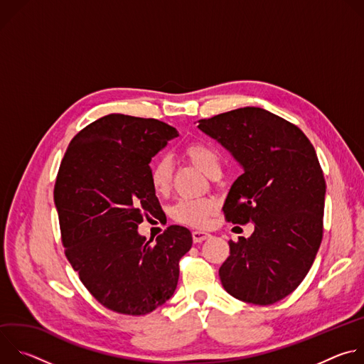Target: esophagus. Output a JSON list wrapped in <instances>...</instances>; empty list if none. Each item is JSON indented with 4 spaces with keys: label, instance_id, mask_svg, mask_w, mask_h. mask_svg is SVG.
Wrapping results in <instances>:
<instances>
[{
    "label": "esophagus",
    "instance_id": "obj_1",
    "mask_svg": "<svg viewBox=\"0 0 364 364\" xmlns=\"http://www.w3.org/2000/svg\"><path fill=\"white\" fill-rule=\"evenodd\" d=\"M191 236H193L194 243H200V242L205 240V239L209 237L210 235H209V233H205V232H201V230H194V232L191 233Z\"/></svg>",
    "mask_w": 364,
    "mask_h": 364
}]
</instances>
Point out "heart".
Here are the masks:
<instances>
[{
  "instance_id": "obj_1",
  "label": "heart",
  "mask_w": 364,
  "mask_h": 364,
  "mask_svg": "<svg viewBox=\"0 0 364 364\" xmlns=\"http://www.w3.org/2000/svg\"><path fill=\"white\" fill-rule=\"evenodd\" d=\"M186 157L205 176H212L220 170V157L218 151L203 142H193L184 149ZM173 180V163L168 157H160L149 167V183L157 194L168 191ZM216 209L212 198H181L171 209V218L188 226H203Z\"/></svg>"
}]
</instances>
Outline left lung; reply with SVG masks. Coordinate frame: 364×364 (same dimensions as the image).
Instances as JSON below:
<instances>
[{
	"label": "left lung",
	"mask_w": 364,
	"mask_h": 364,
	"mask_svg": "<svg viewBox=\"0 0 364 364\" xmlns=\"http://www.w3.org/2000/svg\"><path fill=\"white\" fill-rule=\"evenodd\" d=\"M197 128L243 170L223 204L226 219L255 225L250 237L229 242L222 285L236 299L271 305L302 282L323 239L326 180L316 149L298 127L262 108L200 119Z\"/></svg>",
	"instance_id": "obj_1"
}]
</instances>
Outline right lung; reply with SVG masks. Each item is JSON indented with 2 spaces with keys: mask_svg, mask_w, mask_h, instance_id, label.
<instances>
[{
  "mask_svg": "<svg viewBox=\"0 0 364 364\" xmlns=\"http://www.w3.org/2000/svg\"><path fill=\"white\" fill-rule=\"evenodd\" d=\"M176 128L122 114L103 117L69 144L55 184L62 242L82 284L115 313L145 316L166 304L178 282V261L193 243L183 226L155 242L138 233L160 201L149 163Z\"/></svg>",
  "mask_w": 364,
  "mask_h": 364,
  "instance_id": "1",
  "label": "right lung"
}]
</instances>
